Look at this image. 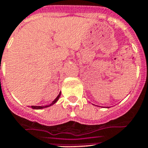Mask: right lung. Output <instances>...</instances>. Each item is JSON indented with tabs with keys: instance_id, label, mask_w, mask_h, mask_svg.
<instances>
[{
	"instance_id": "1",
	"label": "right lung",
	"mask_w": 148,
	"mask_h": 148,
	"mask_svg": "<svg viewBox=\"0 0 148 148\" xmlns=\"http://www.w3.org/2000/svg\"><path fill=\"white\" fill-rule=\"evenodd\" d=\"M60 95H61V91L59 93V95H57V97H56L54 100H53V102H52L51 104L47 105V106H32V109H34V110H41V109H44V108H47V107H51V106H52V105L55 104V103H57V101L59 100L60 97Z\"/></svg>"
}]
</instances>
